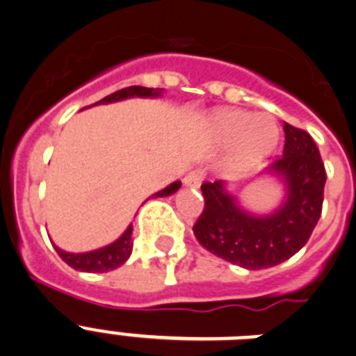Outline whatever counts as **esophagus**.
Segmentation results:
<instances>
[{"mask_svg": "<svg viewBox=\"0 0 356 356\" xmlns=\"http://www.w3.org/2000/svg\"><path fill=\"white\" fill-rule=\"evenodd\" d=\"M203 171H191L187 176L184 178V185L188 188H197L203 181Z\"/></svg>", "mask_w": 356, "mask_h": 356, "instance_id": "obj_1", "label": "esophagus"}]
</instances>
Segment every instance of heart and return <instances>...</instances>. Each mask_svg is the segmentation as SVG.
<instances>
[{
    "mask_svg": "<svg viewBox=\"0 0 356 356\" xmlns=\"http://www.w3.org/2000/svg\"><path fill=\"white\" fill-rule=\"evenodd\" d=\"M209 127L219 146H232L228 165L235 172L257 168L275 151L280 139L275 119L241 108L217 110L210 115Z\"/></svg>",
    "mask_w": 356,
    "mask_h": 356,
    "instance_id": "obj_1",
    "label": "heart"
}]
</instances>
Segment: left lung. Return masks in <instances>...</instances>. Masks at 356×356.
I'll list each match as a JSON object with an SVG mask.
<instances>
[{"mask_svg":"<svg viewBox=\"0 0 356 356\" xmlns=\"http://www.w3.org/2000/svg\"><path fill=\"white\" fill-rule=\"evenodd\" d=\"M284 156L262 172L282 185L284 196L269 212L242 205L228 181L203 184L205 210L194 225V237L219 259L257 271L285 262L307 244L323 209L325 163L307 131L284 124Z\"/></svg>","mask_w":356,"mask_h":356,"instance_id":"left-lung-1","label":"left lung"}]
</instances>
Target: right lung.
Masks as SVG:
<instances>
[{"instance_id": "obj_1", "label": "right lung", "mask_w": 356, "mask_h": 356, "mask_svg": "<svg viewBox=\"0 0 356 356\" xmlns=\"http://www.w3.org/2000/svg\"><path fill=\"white\" fill-rule=\"evenodd\" d=\"M163 89H147V87H127V89H121L118 92L105 96L103 99H99L94 105H108V103H118L124 102V99H131V97H151V99H156V97H162ZM181 187V181H172L168 187H163L159 193L151 194V197H168L171 194H175L178 188ZM131 232H134V226L128 225V228L121 234V237L115 238L114 242H110L106 246L97 248L92 251H85V253H71V251H64L58 246H55L56 253L60 254V259L64 260L67 266H71L72 269L83 273H106L114 271L118 267H121L122 264L130 259L131 250H134V241H131Z\"/></svg>"}]
</instances>
